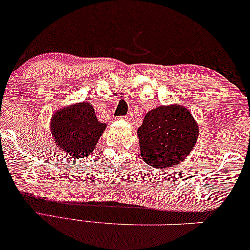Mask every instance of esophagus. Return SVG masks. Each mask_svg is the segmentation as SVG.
Here are the masks:
<instances>
[{
	"mask_svg": "<svg viewBox=\"0 0 250 250\" xmlns=\"http://www.w3.org/2000/svg\"><path fill=\"white\" fill-rule=\"evenodd\" d=\"M121 118H123V119H125V121H128L129 118H131V116L129 115H126V116H124V117H121Z\"/></svg>",
	"mask_w": 250,
	"mask_h": 250,
	"instance_id": "34e87169",
	"label": "esophagus"
}]
</instances>
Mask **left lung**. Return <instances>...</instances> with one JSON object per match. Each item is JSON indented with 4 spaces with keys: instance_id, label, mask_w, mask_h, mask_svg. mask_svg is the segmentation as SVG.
Listing matches in <instances>:
<instances>
[{
    "instance_id": "left-lung-1",
    "label": "left lung",
    "mask_w": 250,
    "mask_h": 250,
    "mask_svg": "<svg viewBox=\"0 0 250 250\" xmlns=\"http://www.w3.org/2000/svg\"><path fill=\"white\" fill-rule=\"evenodd\" d=\"M197 137V123L189 110L179 104L150 110L138 128L141 157L156 168L179 165L190 154Z\"/></svg>"
}]
</instances>
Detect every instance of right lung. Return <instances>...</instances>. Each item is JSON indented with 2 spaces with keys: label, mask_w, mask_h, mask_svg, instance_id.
<instances>
[{
  "label": "right lung",
  "mask_w": 250,
  "mask_h": 250,
  "mask_svg": "<svg viewBox=\"0 0 250 250\" xmlns=\"http://www.w3.org/2000/svg\"><path fill=\"white\" fill-rule=\"evenodd\" d=\"M106 125L97 121L89 102H80L54 113L50 129L55 144L73 157H86L93 153Z\"/></svg>",
  "instance_id": "obj_1"
}]
</instances>
